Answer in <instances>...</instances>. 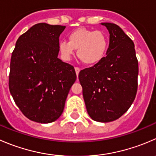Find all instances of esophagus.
Segmentation results:
<instances>
[{
  "label": "esophagus",
  "mask_w": 156,
  "mask_h": 156,
  "mask_svg": "<svg viewBox=\"0 0 156 156\" xmlns=\"http://www.w3.org/2000/svg\"><path fill=\"white\" fill-rule=\"evenodd\" d=\"M75 72H76L77 77H78V74H79V72H80V69H79V68L76 67V68H75Z\"/></svg>",
  "instance_id": "1"
}]
</instances>
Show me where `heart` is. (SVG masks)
Wrapping results in <instances>:
<instances>
[{"mask_svg": "<svg viewBox=\"0 0 156 156\" xmlns=\"http://www.w3.org/2000/svg\"><path fill=\"white\" fill-rule=\"evenodd\" d=\"M68 39L69 42L61 41L58 44L60 53L66 61L77 49V55L84 64L94 66L104 59L108 49V37L99 30L80 27L71 32Z\"/></svg>", "mask_w": 156, "mask_h": 156, "instance_id": "1", "label": "heart"}]
</instances>
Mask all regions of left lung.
<instances>
[{"instance_id":"left-lung-1","label":"left lung","mask_w":156,"mask_h":156,"mask_svg":"<svg viewBox=\"0 0 156 156\" xmlns=\"http://www.w3.org/2000/svg\"><path fill=\"white\" fill-rule=\"evenodd\" d=\"M110 33L107 55L78 78L87 113L94 121L117 120L130 107L137 91L139 67L135 46L119 26L101 23Z\"/></svg>"}]
</instances>
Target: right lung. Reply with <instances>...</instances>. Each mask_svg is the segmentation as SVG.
<instances>
[{"instance_id": "1", "label": "right lung", "mask_w": 156, "mask_h": 156, "mask_svg": "<svg viewBox=\"0 0 156 156\" xmlns=\"http://www.w3.org/2000/svg\"><path fill=\"white\" fill-rule=\"evenodd\" d=\"M65 26L35 24L18 38L12 53L10 92L30 120L49 123L60 117L76 80L72 66L58 58Z\"/></svg>"}]
</instances>
